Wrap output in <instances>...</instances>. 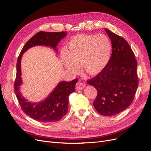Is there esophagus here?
Returning <instances> with one entry per match:
<instances>
[{
  "label": "esophagus",
  "instance_id": "1",
  "mask_svg": "<svg viewBox=\"0 0 151 151\" xmlns=\"http://www.w3.org/2000/svg\"><path fill=\"white\" fill-rule=\"evenodd\" d=\"M85 87H86V85H85L84 83L80 82V81H78L76 85V89L78 91H80V90H82L83 89H84Z\"/></svg>",
  "mask_w": 151,
  "mask_h": 151
}]
</instances>
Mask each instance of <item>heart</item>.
Returning <instances> with one entry per match:
<instances>
[{
	"mask_svg": "<svg viewBox=\"0 0 151 151\" xmlns=\"http://www.w3.org/2000/svg\"><path fill=\"white\" fill-rule=\"evenodd\" d=\"M112 51V44L105 35L78 34L67 42L65 51L61 52L60 60L72 73H79L80 65L85 73L94 76L106 67Z\"/></svg>",
	"mask_w": 151,
	"mask_h": 151,
	"instance_id": "1",
	"label": "heart"
}]
</instances>
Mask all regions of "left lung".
Returning <instances> with one entry per match:
<instances>
[{
  "label": "left lung",
  "mask_w": 151,
  "mask_h": 151,
  "mask_svg": "<svg viewBox=\"0 0 151 151\" xmlns=\"http://www.w3.org/2000/svg\"><path fill=\"white\" fill-rule=\"evenodd\" d=\"M112 42V53L104 70L88 83L97 95L93 102L98 113L113 116L127 109L132 103L138 86L135 55L127 41L104 28Z\"/></svg>",
  "instance_id": "8db88e82"
}]
</instances>
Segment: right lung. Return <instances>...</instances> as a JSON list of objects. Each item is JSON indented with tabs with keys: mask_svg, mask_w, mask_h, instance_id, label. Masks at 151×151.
<instances>
[{
	"mask_svg": "<svg viewBox=\"0 0 151 151\" xmlns=\"http://www.w3.org/2000/svg\"><path fill=\"white\" fill-rule=\"evenodd\" d=\"M67 35V31L39 32L25 44L18 58L17 76L14 84L15 94L23 112L38 122H55L59 121L66 115L68 110V97L71 93L75 91V85L78 80L75 79L70 82L60 81L44 100L38 102H29L25 99L20 92V88L23 84L21 70L22 58L26 51L36 45L49 46L57 52L58 44Z\"/></svg>",
	"mask_w": 151,
	"mask_h": 151,
	"instance_id": "right-lung-1",
	"label": "right lung"
}]
</instances>
